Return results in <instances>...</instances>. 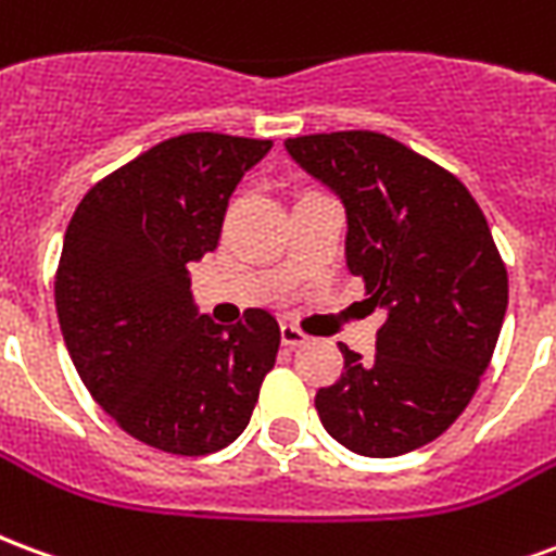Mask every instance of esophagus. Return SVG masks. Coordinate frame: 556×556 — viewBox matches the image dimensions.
Returning a JSON list of instances; mask_svg holds the SVG:
<instances>
[{
	"mask_svg": "<svg viewBox=\"0 0 556 556\" xmlns=\"http://www.w3.org/2000/svg\"><path fill=\"white\" fill-rule=\"evenodd\" d=\"M279 337H282V345H286V349H298V345H303V342L309 339L301 327L291 325V321H282V325H279Z\"/></svg>",
	"mask_w": 556,
	"mask_h": 556,
	"instance_id": "34e87169",
	"label": "esophagus"
}]
</instances>
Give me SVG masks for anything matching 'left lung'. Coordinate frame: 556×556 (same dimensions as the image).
<instances>
[{
  "label": "left lung",
  "mask_w": 556,
  "mask_h": 556,
  "mask_svg": "<svg viewBox=\"0 0 556 556\" xmlns=\"http://www.w3.org/2000/svg\"><path fill=\"white\" fill-rule=\"evenodd\" d=\"M286 148L342 195L349 270L387 309L372 357L339 342L345 366L315 393L318 417L361 455L426 446L470 405L501 337L509 277L485 214L453 172L375 130Z\"/></svg>",
  "instance_id": "8db88e82"
}]
</instances>
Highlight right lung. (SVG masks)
I'll return each mask as SVG.
<instances>
[{
  "label": "right lung",
  "mask_w": 556,
  "mask_h": 556,
  "mask_svg": "<svg viewBox=\"0 0 556 556\" xmlns=\"http://www.w3.org/2000/svg\"><path fill=\"white\" fill-rule=\"evenodd\" d=\"M270 139L181 134L83 195L55 267V313L91 399L130 438L172 455L229 446L279 351L277 318L195 315L187 265L214 253L223 217Z\"/></svg>",
  "instance_id": "right-lung-1"
}]
</instances>
